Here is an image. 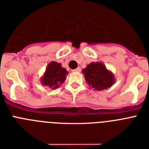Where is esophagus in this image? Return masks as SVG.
Instances as JSON below:
<instances>
[{
  "label": "esophagus",
  "mask_w": 149,
  "mask_h": 149,
  "mask_svg": "<svg viewBox=\"0 0 149 149\" xmlns=\"http://www.w3.org/2000/svg\"><path fill=\"white\" fill-rule=\"evenodd\" d=\"M81 71V68L80 67H77V69H76V70H73V72H79Z\"/></svg>",
  "instance_id": "obj_1"
}]
</instances>
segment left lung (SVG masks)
<instances>
[{"label": "left lung", "mask_w": 149, "mask_h": 149, "mask_svg": "<svg viewBox=\"0 0 149 149\" xmlns=\"http://www.w3.org/2000/svg\"><path fill=\"white\" fill-rule=\"evenodd\" d=\"M83 74L87 84L97 91L109 89L116 82L114 74L101 62L88 64L83 70Z\"/></svg>", "instance_id": "left-lung-1"}]
</instances>
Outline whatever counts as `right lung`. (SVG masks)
<instances>
[{
	"mask_svg": "<svg viewBox=\"0 0 149 149\" xmlns=\"http://www.w3.org/2000/svg\"><path fill=\"white\" fill-rule=\"evenodd\" d=\"M67 74V70L60 63L52 61L47 65L45 72L40 79V83L43 86L56 89L65 82Z\"/></svg>",
	"mask_w": 149,
	"mask_h": 149,
	"instance_id": "obj_1",
	"label": "right lung"
}]
</instances>
